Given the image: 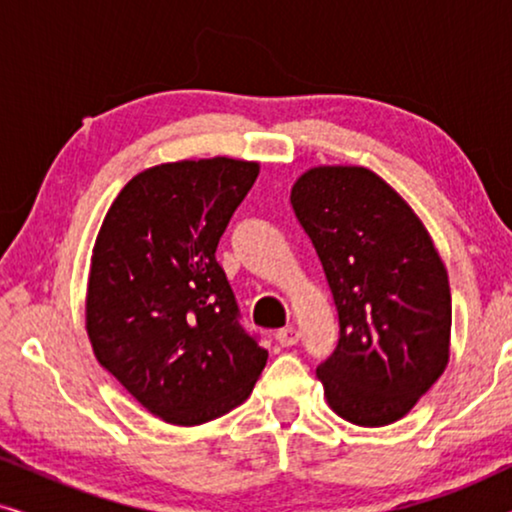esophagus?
Wrapping results in <instances>:
<instances>
[{"mask_svg":"<svg viewBox=\"0 0 512 512\" xmlns=\"http://www.w3.org/2000/svg\"><path fill=\"white\" fill-rule=\"evenodd\" d=\"M275 338H277V342H279V345H282V347H293V345H296V342H298L300 333H298L293 326H286V328H279Z\"/></svg>","mask_w":512,"mask_h":512,"instance_id":"1","label":"esophagus"}]
</instances>
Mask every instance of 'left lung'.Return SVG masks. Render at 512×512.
Here are the masks:
<instances>
[{
  "label": "left lung",
  "instance_id": "1",
  "mask_svg": "<svg viewBox=\"0 0 512 512\" xmlns=\"http://www.w3.org/2000/svg\"><path fill=\"white\" fill-rule=\"evenodd\" d=\"M291 205L338 310V347L317 368L326 401L352 424L396 422L450 361V282L431 235L366 167H312Z\"/></svg>",
  "mask_w": 512,
  "mask_h": 512
}]
</instances>
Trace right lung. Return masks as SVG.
Here are the masks:
<instances>
[{
	"label": "right lung",
	"mask_w": 512,
	"mask_h": 512,
	"mask_svg": "<svg viewBox=\"0 0 512 512\" xmlns=\"http://www.w3.org/2000/svg\"><path fill=\"white\" fill-rule=\"evenodd\" d=\"M258 163L202 158L132 177L90 258L86 331L97 361L167 424L198 426L244 403L268 352L240 324L216 263Z\"/></svg>",
	"instance_id": "obj_1"
}]
</instances>
